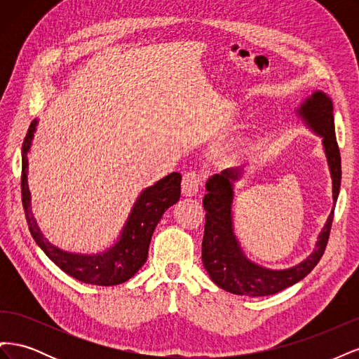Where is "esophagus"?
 I'll return each instance as SVG.
<instances>
[{"mask_svg":"<svg viewBox=\"0 0 359 359\" xmlns=\"http://www.w3.org/2000/svg\"><path fill=\"white\" fill-rule=\"evenodd\" d=\"M202 180H203V175L201 172L190 170L187 173H184L182 182H181V190H182L184 196H187V198L196 196V193L199 191V187L202 186Z\"/></svg>","mask_w":359,"mask_h":359,"instance_id":"esophagus-1","label":"esophagus"}]
</instances>
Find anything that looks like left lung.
I'll use <instances>...</instances> for the list:
<instances>
[{
    "instance_id": "8db88e82",
    "label": "left lung",
    "mask_w": 359,
    "mask_h": 359,
    "mask_svg": "<svg viewBox=\"0 0 359 359\" xmlns=\"http://www.w3.org/2000/svg\"><path fill=\"white\" fill-rule=\"evenodd\" d=\"M332 102L322 91H314L298 107V115L310 130L322 137L325 156L332 178L334 206L340 193L341 158L335 139ZM240 170L224 169L220 175L206 181L203 198L205 232L202 241V262L214 283L235 295L265 297L298 283L319 264L325 253L334 220V208L318 236L316 248L301 264L287 269H268L248 260L233 233L232 202L233 181L240 178Z\"/></svg>"
}]
</instances>
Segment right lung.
Returning <instances> with one entry per match:
<instances>
[{
	"label": "right lung",
	"mask_w": 359,
	"mask_h": 359,
	"mask_svg": "<svg viewBox=\"0 0 359 359\" xmlns=\"http://www.w3.org/2000/svg\"><path fill=\"white\" fill-rule=\"evenodd\" d=\"M37 119L29 124L28 133L22 144V177H20V191L25 210L29 232L39 247L46 253L53 264L64 273L82 281V283L97 286H115L132 278L142 268L148 257L151 236L154 233L163 212L169 206L177 203L181 196V175L172 172L168 177L157 181L154 186L145 189L133 205L126 226L115 245L107 252L99 255H76L52 245L32 217L29 202L31 193L27 182L28 173V151L34 137Z\"/></svg>",
	"instance_id": "right-lung-1"
}]
</instances>
